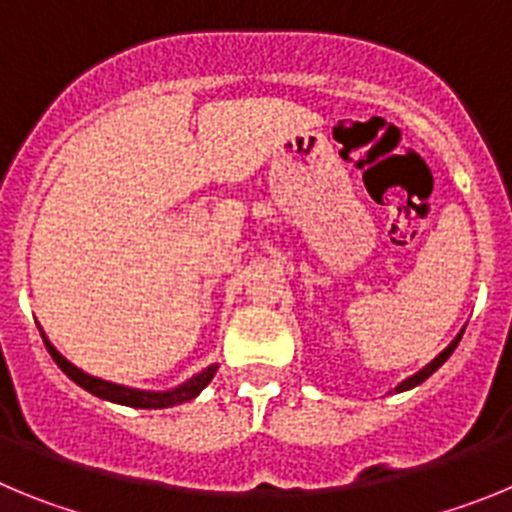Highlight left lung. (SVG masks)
Listing matches in <instances>:
<instances>
[{
    "mask_svg": "<svg viewBox=\"0 0 512 512\" xmlns=\"http://www.w3.org/2000/svg\"><path fill=\"white\" fill-rule=\"evenodd\" d=\"M461 333H464V330H461ZM461 333H459V336H456V338H454V341H451V343H449V348H443L441 354H438V356H436V359H433V361H431V364L425 366V369H420V372H418V374H413V377H410V379H405V382H402V384H397V392L413 390V387H418V384H420V382H425V379L431 377V374H433V372H436L438 366H441V364H443V361H446V359H449V356H451V354H454V348H456V346H459V341H461Z\"/></svg>",
    "mask_w": 512,
    "mask_h": 512,
    "instance_id": "8db88e82",
    "label": "left lung"
}]
</instances>
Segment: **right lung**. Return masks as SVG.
<instances>
[{"instance_id": "obj_1", "label": "right lung", "mask_w": 512, "mask_h": 512, "mask_svg": "<svg viewBox=\"0 0 512 512\" xmlns=\"http://www.w3.org/2000/svg\"><path fill=\"white\" fill-rule=\"evenodd\" d=\"M43 341H45V348H48V354H51L53 361L58 364V369H61V372L66 374L71 382H76L79 387H84L87 392H92L94 397H102V400L117 402V405H128V408L158 410V408H174V405H182V402H187V400H192V397L200 395V392L205 390L207 384H210V379L215 377V372H217V364L207 366L205 372H200L197 377H192L189 382L179 384L176 390H169V392L130 390V387H122V384L104 382V379L92 377V374H84L81 369H76L71 361L63 359L56 348L48 343V338H43Z\"/></svg>"}]
</instances>
